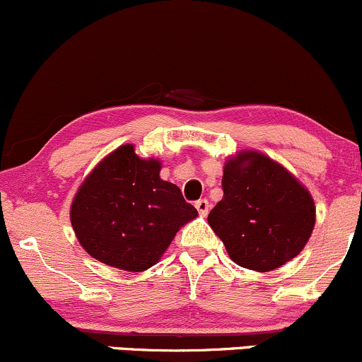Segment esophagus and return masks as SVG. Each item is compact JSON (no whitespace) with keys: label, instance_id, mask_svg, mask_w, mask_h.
Returning a JSON list of instances; mask_svg holds the SVG:
<instances>
[{"label":"esophagus","instance_id":"esophagus-1","mask_svg":"<svg viewBox=\"0 0 362 362\" xmlns=\"http://www.w3.org/2000/svg\"><path fill=\"white\" fill-rule=\"evenodd\" d=\"M195 209H197L200 216H207L209 209H211V204H209L207 199H199L197 202H195Z\"/></svg>","mask_w":362,"mask_h":362}]
</instances>
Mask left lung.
<instances>
[{
  "instance_id": "1",
  "label": "left lung",
  "mask_w": 362,
  "mask_h": 362,
  "mask_svg": "<svg viewBox=\"0 0 362 362\" xmlns=\"http://www.w3.org/2000/svg\"><path fill=\"white\" fill-rule=\"evenodd\" d=\"M224 197L207 221L239 267L267 273L293 259L315 226V204L285 167L243 150L224 165Z\"/></svg>"
}]
</instances>
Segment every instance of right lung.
I'll return each instance as SVG.
<instances>
[{
	"label": "right lung",
	"mask_w": 362,
	"mask_h": 362,
	"mask_svg": "<svg viewBox=\"0 0 362 362\" xmlns=\"http://www.w3.org/2000/svg\"><path fill=\"white\" fill-rule=\"evenodd\" d=\"M162 163L139 158L133 145L116 148L86 177L71 206V223L93 258L124 272L156 264L182 226L197 217Z\"/></svg>",
	"instance_id": "1"
}]
</instances>
